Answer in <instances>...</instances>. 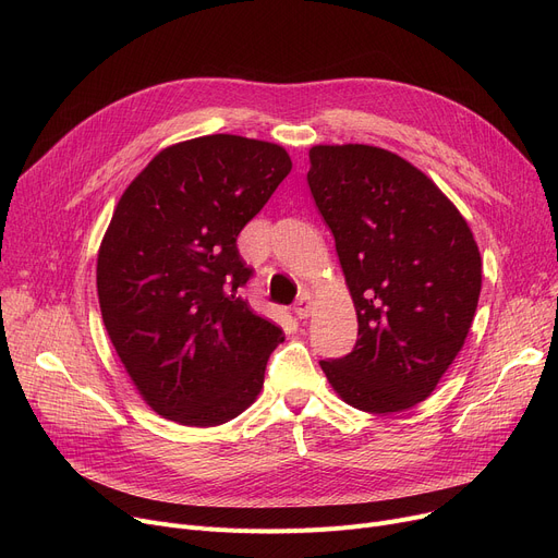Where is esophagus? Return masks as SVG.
I'll list each match as a JSON object with an SVG mask.
<instances>
[{
  "label": "esophagus",
  "mask_w": 558,
  "mask_h": 558,
  "mask_svg": "<svg viewBox=\"0 0 558 558\" xmlns=\"http://www.w3.org/2000/svg\"><path fill=\"white\" fill-rule=\"evenodd\" d=\"M312 310H314V301H312V296H310V294H303V296L299 299L296 307H294L296 316H299V318H307V316L312 314Z\"/></svg>",
  "instance_id": "1"
}]
</instances>
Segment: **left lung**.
I'll return each instance as SVG.
<instances>
[{
  "label": "left lung",
  "instance_id": "1",
  "mask_svg": "<svg viewBox=\"0 0 558 558\" xmlns=\"http://www.w3.org/2000/svg\"><path fill=\"white\" fill-rule=\"evenodd\" d=\"M307 183L360 326L353 353L320 368L350 407L402 412L436 389L473 326V230L421 169L379 146H312Z\"/></svg>",
  "mask_w": 558,
  "mask_h": 558
}]
</instances>
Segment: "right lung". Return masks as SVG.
Listing matches in <instances>:
<instances>
[{"label": "right lung", "mask_w": 558, "mask_h": 558, "mask_svg": "<svg viewBox=\"0 0 558 558\" xmlns=\"http://www.w3.org/2000/svg\"><path fill=\"white\" fill-rule=\"evenodd\" d=\"M291 171L280 144L203 135L171 144L124 190L97 257L104 326L142 400L190 427L240 416L282 330L240 289L238 234Z\"/></svg>", "instance_id": "right-lung-1"}]
</instances>
